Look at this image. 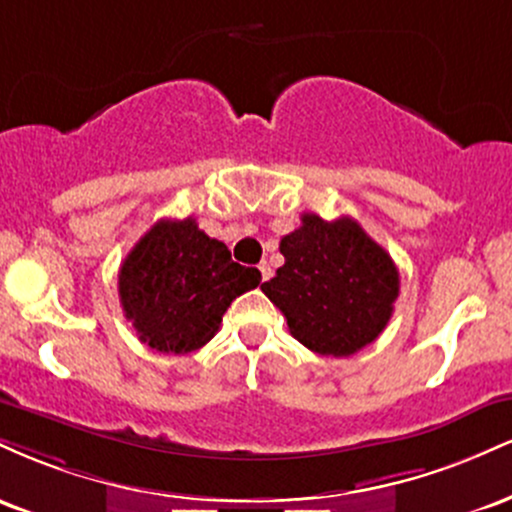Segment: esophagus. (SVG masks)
Instances as JSON below:
<instances>
[{
    "label": "esophagus",
    "instance_id": "34e87169",
    "mask_svg": "<svg viewBox=\"0 0 512 512\" xmlns=\"http://www.w3.org/2000/svg\"><path fill=\"white\" fill-rule=\"evenodd\" d=\"M257 269H260V276H262V281H267L269 276H272V267H269L267 262H262L260 267H257Z\"/></svg>",
    "mask_w": 512,
    "mask_h": 512
}]
</instances>
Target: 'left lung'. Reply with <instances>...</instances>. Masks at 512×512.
Masks as SVG:
<instances>
[{
  "label": "left lung",
  "instance_id": "obj_1",
  "mask_svg": "<svg viewBox=\"0 0 512 512\" xmlns=\"http://www.w3.org/2000/svg\"><path fill=\"white\" fill-rule=\"evenodd\" d=\"M284 264L264 281L289 332L322 356H351L378 339L399 296V272L358 221L303 214L301 228L281 238Z\"/></svg>",
  "mask_w": 512,
  "mask_h": 512
}]
</instances>
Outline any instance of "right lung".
Instances as JSON below:
<instances>
[{"label":"right lung","mask_w":512,"mask_h":512,"mask_svg":"<svg viewBox=\"0 0 512 512\" xmlns=\"http://www.w3.org/2000/svg\"><path fill=\"white\" fill-rule=\"evenodd\" d=\"M262 281L260 269L231 260L221 240L195 219H161L120 267V303L139 342L161 354H190L219 332L240 293Z\"/></svg>","instance_id":"add662e5"}]
</instances>
